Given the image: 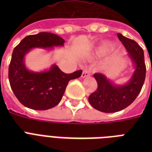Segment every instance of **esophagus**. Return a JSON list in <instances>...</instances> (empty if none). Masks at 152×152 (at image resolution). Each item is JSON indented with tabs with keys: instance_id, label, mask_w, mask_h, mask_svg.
Returning <instances> with one entry per match:
<instances>
[{
	"instance_id": "34e87169",
	"label": "esophagus",
	"mask_w": 152,
	"mask_h": 152,
	"mask_svg": "<svg viewBox=\"0 0 152 152\" xmlns=\"http://www.w3.org/2000/svg\"><path fill=\"white\" fill-rule=\"evenodd\" d=\"M90 75V72L88 71V70H87V69H85V70H83L81 77H82V78H86V77H88V76H89Z\"/></svg>"
}]
</instances>
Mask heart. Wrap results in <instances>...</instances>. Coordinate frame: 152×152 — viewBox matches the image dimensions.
Masks as SVG:
<instances>
[{
  "label": "heart",
  "instance_id": "1",
  "mask_svg": "<svg viewBox=\"0 0 152 152\" xmlns=\"http://www.w3.org/2000/svg\"><path fill=\"white\" fill-rule=\"evenodd\" d=\"M111 48L110 45H108V44H104V45H102L99 48V50H98V53L99 54H103V53H106L108 50H110Z\"/></svg>",
  "mask_w": 152,
  "mask_h": 152
}]
</instances>
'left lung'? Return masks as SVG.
I'll return each instance as SVG.
<instances>
[{"mask_svg":"<svg viewBox=\"0 0 152 152\" xmlns=\"http://www.w3.org/2000/svg\"><path fill=\"white\" fill-rule=\"evenodd\" d=\"M118 37L127 50V56L134 69L129 80L124 84H117L104 74H94L98 88L88 100L94 108L104 113L118 112L132 104L141 91L146 75L143 49L134 40L121 34L118 33Z\"/></svg>","mask_w":152,"mask_h":152,"instance_id":"8db88e82","label":"left lung"}]
</instances>
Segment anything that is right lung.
Listing matches in <instances>:
<instances>
[{"label": "right lung", "instance_id": "add662e5", "mask_svg": "<svg viewBox=\"0 0 152 152\" xmlns=\"http://www.w3.org/2000/svg\"><path fill=\"white\" fill-rule=\"evenodd\" d=\"M64 40L50 32H40L25 37L12 55L8 79L18 100L27 108L46 110L57 106L61 100L68 83L79 78L82 70L71 74L63 72L56 64L41 72L29 70L25 64L26 55L34 49L47 50L64 46Z\"/></svg>", "mask_w": 152, "mask_h": 152}]
</instances>
